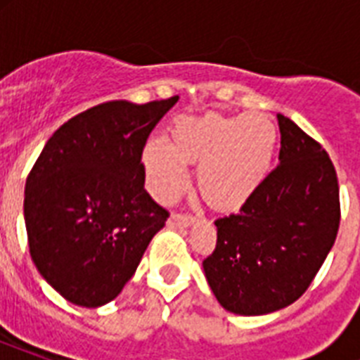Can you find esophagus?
Listing matches in <instances>:
<instances>
[{"label": "esophagus", "mask_w": 360, "mask_h": 360, "mask_svg": "<svg viewBox=\"0 0 360 360\" xmlns=\"http://www.w3.org/2000/svg\"><path fill=\"white\" fill-rule=\"evenodd\" d=\"M194 222H196V217L183 213H174L168 219V226H172V228H186V226H192Z\"/></svg>", "instance_id": "obj_1"}]
</instances>
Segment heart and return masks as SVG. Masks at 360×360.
Listing matches in <instances>:
<instances>
[{
    "label": "heart",
    "instance_id": "1",
    "mask_svg": "<svg viewBox=\"0 0 360 360\" xmlns=\"http://www.w3.org/2000/svg\"><path fill=\"white\" fill-rule=\"evenodd\" d=\"M276 147V129L265 114L207 115L181 120L169 130V143L153 138L141 162L147 185L168 202L185 191L186 164H200L198 188L211 207L237 211L267 177Z\"/></svg>",
    "mask_w": 360,
    "mask_h": 360
}]
</instances>
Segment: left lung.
<instances>
[{"instance_id":"8db88e82","label":"left lung","mask_w":360,"mask_h":360,"mask_svg":"<svg viewBox=\"0 0 360 360\" xmlns=\"http://www.w3.org/2000/svg\"><path fill=\"white\" fill-rule=\"evenodd\" d=\"M280 164L237 214L214 220L217 246L203 271L228 312L263 316L312 284L340 226L338 177L318 141L282 114Z\"/></svg>"}]
</instances>
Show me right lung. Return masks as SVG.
I'll return each mask as SVG.
<instances>
[{"label": "right lung", "mask_w": 360, "mask_h": 360, "mask_svg": "<svg viewBox=\"0 0 360 360\" xmlns=\"http://www.w3.org/2000/svg\"><path fill=\"white\" fill-rule=\"evenodd\" d=\"M179 97L110 101L61 124L25 181L31 259L78 307L114 301L169 217L143 188L141 151Z\"/></svg>", "instance_id": "add662e5"}]
</instances>
